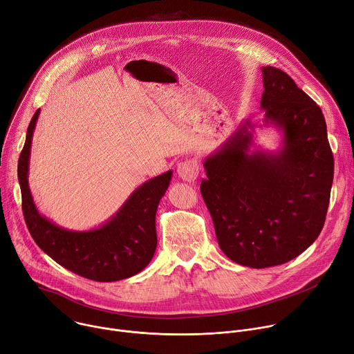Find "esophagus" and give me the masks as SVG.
<instances>
[{"label": "esophagus", "mask_w": 354, "mask_h": 354, "mask_svg": "<svg viewBox=\"0 0 354 354\" xmlns=\"http://www.w3.org/2000/svg\"><path fill=\"white\" fill-rule=\"evenodd\" d=\"M178 175L186 182H194L199 175V162L196 158H189L178 164Z\"/></svg>", "instance_id": "34e87169"}]
</instances>
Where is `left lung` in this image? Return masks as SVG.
Instances as JSON below:
<instances>
[{"instance_id": "left-lung-1", "label": "left lung", "mask_w": 354, "mask_h": 354, "mask_svg": "<svg viewBox=\"0 0 354 354\" xmlns=\"http://www.w3.org/2000/svg\"><path fill=\"white\" fill-rule=\"evenodd\" d=\"M263 83L264 121L282 131V148L250 152L245 121L205 159L201 185L221 251L251 268L291 261L317 239L333 182L322 110L281 69L263 68Z\"/></svg>"}]
</instances>
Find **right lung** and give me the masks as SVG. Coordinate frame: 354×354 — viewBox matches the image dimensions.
<instances>
[{
  "instance_id": "obj_1",
  "label": "right lung",
  "mask_w": 354,
  "mask_h": 354,
  "mask_svg": "<svg viewBox=\"0 0 354 354\" xmlns=\"http://www.w3.org/2000/svg\"><path fill=\"white\" fill-rule=\"evenodd\" d=\"M39 111H35L29 122L18 160L22 212L32 239L57 264L87 279L113 282L138 274L149 264L156 248L155 214L169 186L172 171L142 183L99 229H62L38 212L28 185L30 141Z\"/></svg>"
}]
</instances>
